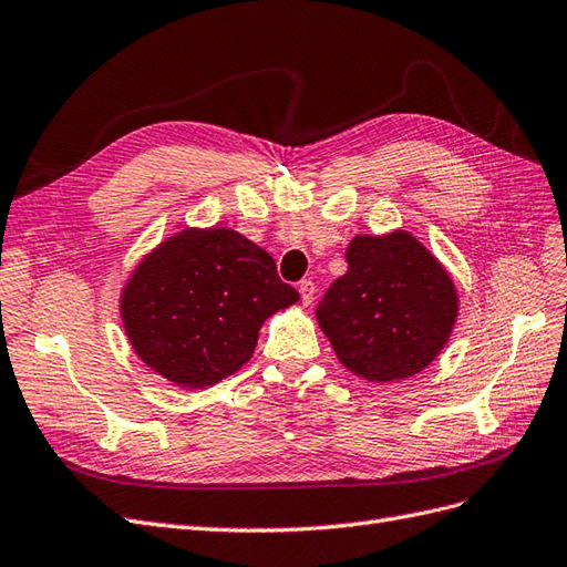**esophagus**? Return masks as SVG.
<instances>
[{"label":"esophagus","mask_w":567,"mask_h":567,"mask_svg":"<svg viewBox=\"0 0 567 567\" xmlns=\"http://www.w3.org/2000/svg\"><path fill=\"white\" fill-rule=\"evenodd\" d=\"M299 295H301V303L309 306L316 297V285L311 280H301L299 282Z\"/></svg>","instance_id":"1"}]
</instances>
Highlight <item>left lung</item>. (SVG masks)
<instances>
[{"mask_svg": "<svg viewBox=\"0 0 567 567\" xmlns=\"http://www.w3.org/2000/svg\"><path fill=\"white\" fill-rule=\"evenodd\" d=\"M347 264L316 309L337 359L375 382L420 373L456 322L449 272L409 233L353 237Z\"/></svg>", "mask_w": 567, "mask_h": 567, "instance_id": "obj_1", "label": "left lung"}]
</instances>
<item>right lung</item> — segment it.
Masks as SVG:
<instances>
[{"instance_id":"1","label":"right lung","mask_w":567,"mask_h":567,"mask_svg":"<svg viewBox=\"0 0 567 567\" xmlns=\"http://www.w3.org/2000/svg\"><path fill=\"white\" fill-rule=\"evenodd\" d=\"M297 299L272 256L247 237L185 230L137 266L121 316L140 359L158 375L206 386L245 365L264 322Z\"/></svg>"}]
</instances>
